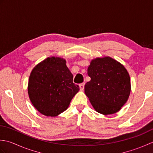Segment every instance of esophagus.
Wrapping results in <instances>:
<instances>
[{"label":"esophagus","instance_id":"1","mask_svg":"<svg viewBox=\"0 0 153 153\" xmlns=\"http://www.w3.org/2000/svg\"><path fill=\"white\" fill-rule=\"evenodd\" d=\"M84 86H85V83H82L79 84V89L81 91H83L84 89Z\"/></svg>","mask_w":153,"mask_h":153}]
</instances>
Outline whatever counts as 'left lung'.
<instances>
[{
  "mask_svg": "<svg viewBox=\"0 0 153 153\" xmlns=\"http://www.w3.org/2000/svg\"><path fill=\"white\" fill-rule=\"evenodd\" d=\"M90 82L85 93L97 112L112 114L121 109L131 91L130 77L122 64L106 56L91 60L87 69Z\"/></svg>",
  "mask_w": 153,
  "mask_h": 153,
  "instance_id": "8db88e82",
  "label": "left lung"
}]
</instances>
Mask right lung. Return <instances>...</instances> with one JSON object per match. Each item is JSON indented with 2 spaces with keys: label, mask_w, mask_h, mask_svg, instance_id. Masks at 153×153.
I'll return each instance as SVG.
<instances>
[{
  "label": "right lung",
  "mask_w": 153,
  "mask_h": 153,
  "mask_svg": "<svg viewBox=\"0 0 153 153\" xmlns=\"http://www.w3.org/2000/svg\"><path fill=\"white\" fill-rule=\"evenodd\" d=\"M79 87L73 83V75L59 57H48L32 70L28 95L33 106L42 114L54 117L65 111Z\"/></svg>",
  "instance_id": "right-lung-1"
}]
</instances>
